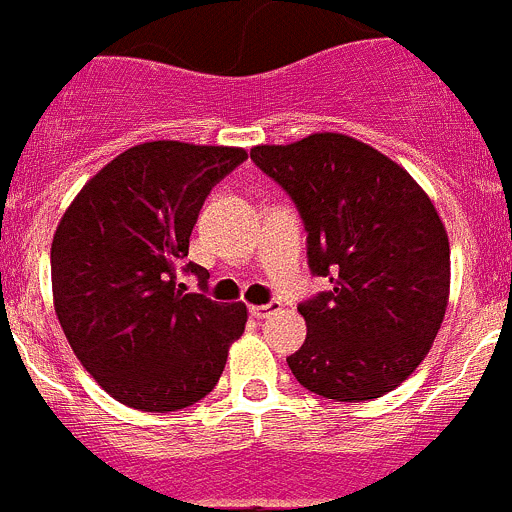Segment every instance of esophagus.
<instances>
[{"mask_svg":"<svg viewBox=\"0 0 512 512\" xmlns=\"http://www.w3.org/2000/svg\"><path fill=\"white\" fill-rule=\"evenodd\" d=\"M275 311H280L278 301H270V303H265V306H252L250 308V313L255 316V319H267V316H273Z\"/></svg>","mask_w":512,"mask_h":512,"instance_id":"obj_1","label":"esophagus"}]
</instances>
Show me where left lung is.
Returning <instances> with one entry per match:
<instances>
[{
	"label": "left lung",
	"mask_w": 512,
	"mask_h": 512,
	"mask_svg": "<svg viewBox=\"0 0 512 512\" xmlns=\"http://www.w3.org/2000/svg\"><path fill=\"white\" fill-rule=\"evenodd\" d=\"M250 158L296 204L308 270L331 283L298 303L308 334L290 372L342 403L390 393L421 365L449 301V239L434 204L398 163L347 135L257 145Z\"/></svg>",
	"instance_id": "obj_1"
}]
</instances>
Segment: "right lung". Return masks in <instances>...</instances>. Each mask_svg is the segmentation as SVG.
I'll use <instances>...</instances> for the list:
<instances>
[{"label":"right lung","instance_id":"right-lung-1","mask_svg":"<svg viewBox=\"0 0 512 512\" xmlns=\"http://www.w3.org/2000/svg\"><path fill=\"white\" fill-rule=\"evenodd\" d=\"M245 160L239 147H130L81 188L55 229V313L81 365L119 403L178 411L222 377L247 306L211 301L209 273L186 257L206 196ZM181 272L200 278L199 294L185 293Z\"/></svg>","mask_w":512,"mask_h":512}]
</instances>
